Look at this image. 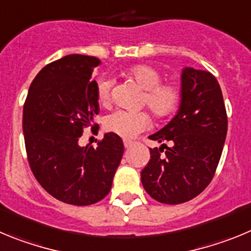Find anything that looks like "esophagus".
<instances>
[{
  "mask_svg": "<svg viewBox=\"0 0 251 251\" xmlns=\"http://www.w3.org/2000/svg\"><path fill=\"white\" fill-rule=\"evenodd\" d=\"M132 145H134V141H131V140H124V146H125L126 149L131 148Z\"/></svg>",
  "mask_w": 251,
  "mask_h": 251,
  "instance_id": "obj_1",
  "label": "esophagus"
}]
</instances>
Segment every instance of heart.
I'll return each mask as SVG.
<instances>
[{"label": "heart", "mask_w": 251, "mask_h": 251, "mask_svg": "<svg viewBox=\"0 0 251 251\" xmlns=\"http://www.w3.org/2000/svg\"><path fill=\"white\" fill-rule=\"evenodd\" d=\"M127 76L144 90L142 105L159 119L173 114L181 100V87L176 82H161V74L150 65H136L127 71ZM114 80L101 77L96 83V95L101 105L111 102ZM103 126L107 131L124 139L135 137L151 126L150 116L146 112H128L119 110L105 119Z\"/></svg>", "instance_id": "1"}]
</instances>
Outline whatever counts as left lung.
Instances as JSON below:
<instances>
[{
	"instance_id": "1",
	"label": "left lung",
	"mask_w": 251,
	"mask_h": 251,
	"mask_svg": "<svg viewBox=\"0 0 251 251\" xmlns=\"http://www.w3.org/2000/svg\"><path fill=\"white\" fill-rule=\"evenodd\" d=\"M226 131V110L215 76L185 67L179 111L165 127L149 136L162 145L150 149L151 159L141 171L146 193L170 205L186 202L202 193L218 168Z\"/></svg>"
}]
</instances>
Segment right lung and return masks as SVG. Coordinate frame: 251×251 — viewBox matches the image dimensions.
Listing matches in <instances>:
<instances>
[{
	"mask_svg": "<svg viewBox=\"0 0 251 251\" xmlns=\"http://www.w3.org/2000/svg\"><path fill=\"white\" fill-rule=\"evenodd\" d=\"M101 61L69 55L46 65L31 83L22 128L27 160L45 190L62 202L86 206L110 193L124 153L120 136L107 132L98 146H80L99 114L92 71Z\"/></svg>",
	"mask_w": 251,
	"mask_h": 251,
	"instance_id": "1",
	"label": "right lung"
}]
</instances>
